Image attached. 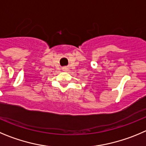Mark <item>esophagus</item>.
<instances>
[{
  "instance_id": "1",
  "label": "esophagus",
  "mask_w": 146,
  "mask_h": 146,
  "mask_svg": "<svg viewBox=\"0 0 146 146\" xmlns=\"http://www.w3.org/2000/svg\"><path fill=\"white\" fill-rule=\"evenodd\" d=\"M66 70H67V68H66Z\"/></svg>"
}]
</instances>
